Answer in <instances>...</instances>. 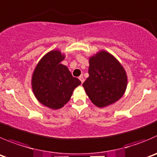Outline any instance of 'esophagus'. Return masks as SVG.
I'll return each mask as SVG.
<instances>
[{"mask_svg":"<svg viewBox=\"0 0 157 157\" xmlns=\"http://www.w3.org/2000/svg\"><path fill=\"white\" fill-rule=\"evenodd\" d=\"M79 79H80V81H81L82 83H83V82H84V78H83V76H80V77H79Z\"/></svg>","mask_w":157,"mask_h":157,"instance_id":"34e87169","label":"esophagus"}]
</instances>
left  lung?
<instances>
[{
    "label": "left lung",
    "mask_w": 157,
    "mask_h": 157,
    "mask_svg": "<svg viewBox=\"0 0 157 157\" xmlns=\"http://www.w3.org/2000/svg\"><path fill=\"white\" fill-rule=\"evenodd\" d=\"M89 64L83 86L91 102L102 108L118 101L127 86V72L119 60L101 50L89 57Z\"/></svg>",
    "instance_id": "left-lung-1"
}]
</instances>
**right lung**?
Here are the masks:
<instances>
[{
  "label": "right lung",
  "instance_id": "obj_1",
  "mask_svg": "<svg viewBox=\"0 0 157 157\" xmlns=\"http://www.w3.org/2000/svg\"><path fill=\"white\" fill-rule=\"evenodd\" d=\"M65 54L60 50L47 53L35 67L31 77L32 90L36 100L52 109L63 107L74 89L81 83L67 67L60 63Z\"/></svg>",
  "mask_w": 157,
  "mask_h": 157
}]
</instances>
